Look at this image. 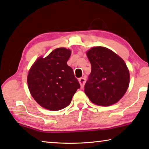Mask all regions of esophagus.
<instances>
[{
  "label": "esophagus",
  "mask_w": 149,
  "mask_h": 149,
  "mask_svg": "<svg viewBox=\"0 0 149 149\" xmlns=\"http://www.w3.org/2000/svg\"><path fill=\"white\" fill-rule=\"evenodd\" d=\"M79 83L80 85H81V88H83L84 85H85V81H86V79L85 78H80L79 79Z\"/></svg>",
  "instance_id": "34e87169"
}]
</instances>
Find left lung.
Segmentation results:
<instances>
[{
	"label": "left lung",
	"instance_id": "1",
	"mask_svg": "<svg viewBox=\"0 0 149 149\" xmlns=\"http://www.w3.org/2000/svg\"><path fill=\"white\" fill-rule=\"evenodd\" d=\"M91 72L85 85V93L92 103L109 106L126 93L130 73L119 56L105 47H94L87 52Z\"/></svg>",
	"mask_w": 149,
	"mask_h": 149
}]
</instances>
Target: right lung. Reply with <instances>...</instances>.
<instances>
[{
    "label": "right lung",
    "mask_w": 149,
    "mask_h": 149,
    "mask_svg": "<svg viewBox=\"0 0 149 149\" xmlns=\"http://www.w3.org/2000/svg\"><path fill=\"white\" fill-rule=\"evenodd\" d=\"M70 49L59 48L34 62L27 75L28 87L38 104L58 111L70 104L80 84L72 68L67 65Z\"/></svg>",
    "instance_id": "right-lung-1"
}]
</instances>
